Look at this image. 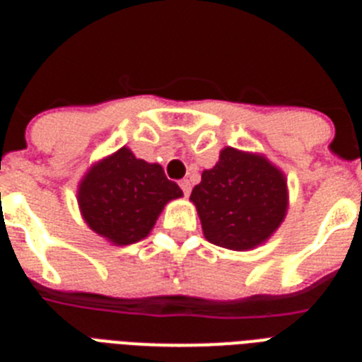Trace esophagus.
<instances>
[{"instance_id":"34e87169","label":"esophagus","mask_w":362,"mask_h":362,"mask_svg":"<svg viewBox=\"0 0 362 362\" xmlns=\"http://www.w3.org/2000/svg\"><path fill=\"white\" fill-rule=\"evenodd\" d=\"M179 187H181V190L185 192V196H190V190H192V185L188 179H183V181H179Z\"/></svg>"}]
</instances>
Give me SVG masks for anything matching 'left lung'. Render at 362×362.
I'll use <instances>...</instances> for the list:
<instances>
[{
	"label": "left lung",
	"instance_id": "1",
	"mask_svg": "<svg viewBox=\"0 0 362 362\" xmlns=\"http://www.w3.org/2000/svg\"><path fill=\"white\" fill-rule=\"evenodd\" d=\"M190 201L203 235L228 250H252L276 233L288 212L286 175L264 153L225 146L201 174Z\"/></svg>",
	"mask_w": 362,
	"mask_h": 362
}]
</instances>
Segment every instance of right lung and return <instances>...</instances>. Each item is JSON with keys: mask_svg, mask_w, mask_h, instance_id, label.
<instances>
[{"mask_svg": "<svg viewBox=\"0 0 362 362\" xmlns=\"http://www.w3.org/2000/svg\"><path fill=\"white\" fill-rule=\"evenodd\" d=\"M183 190L166 179L159 163H146L121 146L92 163L78 183V206L86 226L110 245L141 241L159 214Z\"/></svg>", "mask_w": 362, "mask_h": 362, "instance_id": "right-lung-1", "label": "right lung"}]
</instances>
